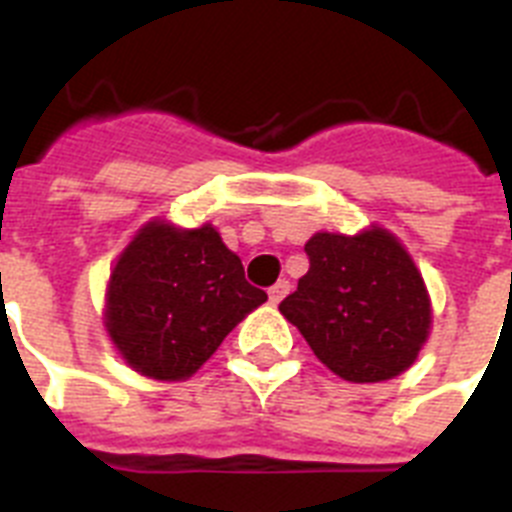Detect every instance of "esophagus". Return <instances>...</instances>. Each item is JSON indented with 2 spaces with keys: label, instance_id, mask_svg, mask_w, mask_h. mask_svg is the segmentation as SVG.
I'll use <instances>...</instances> for the list:
<instances>
[{
  "label": "esophagus",
  "instance_id": "esophagus-1",
  "mask_svg": "<svg viewBox=\"0 0 512 512\" xmlns=\"http://www.w3.org/2000/svg\"><path fill=\"white\" fill-rule=\"evenodd\" d=\"M291 291V283L283 278V281H278L275 286L268 288V296H270V304H281V299L286 296V293Z\"/></svg>",
  "mask_w": 512,
  "mask_h": 512
}]
</instances>
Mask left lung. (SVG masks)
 <instances>
[{
  "instance_id": "obj_1",
  "label": "left lung",
  "mask_w": 512,
  "mask_h": 512,
  "mask_svg": "<svg viewBox=\"0 0 512 512\" xmlns=\"http://www.w3.org/2000/svg\"><path fill=\"white\" fill-rule=\"evenodd\" d=\"M304 252L309 270L278 309L319 361L355 384L410 368L428 337L430 301L402 244L384 229L319 231Z\"/></svg>"
}]
</instances>
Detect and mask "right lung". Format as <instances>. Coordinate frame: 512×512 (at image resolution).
Returning <instances> with one entry per match:
<instances>
[{
  "mask_svg": "<svg viewBox=\"0 0 512 512\" xmlns=\"http://www.w3.org/2000/svg\"><path fill=\"white\" fill-rule=\"evenodd\" d=\"M268 301L211 224L144 226L115 265L108 332L126 363L162 381L188 379L244 314Z\"/></svg>",
  "mask_w": 512,
  "mask_h": 512,
  "instance_id": "obj_1",
  "label": "right lung"
}]
</instances>
